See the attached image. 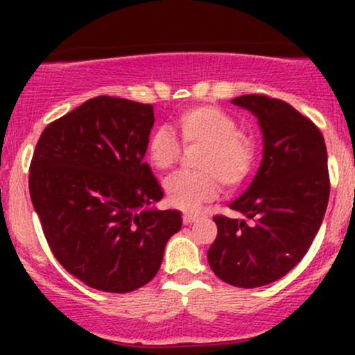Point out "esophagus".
I'll use <instances>...</instances> for the list:
<instances>
[{"instance_id": "34e87169", "label": "esophagus", "mask_w": 355, "mask_h": 355, "mask_svg": "<svg viewBox=\"0 0 355 355\" xmlns=\"http://www.w3.org/2000/svg\"><path fill=\"white\" fill-rule=\"evenodd\" d=\"M183 223H185V225H189V223H193V222H197V220H200L202 218V214H183Z\"/></svg>"}]
</instances>
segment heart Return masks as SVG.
Returning <instances> with one entry per match:
<instances>
[{"instance_id": "1", "label": "heart", "mask_w": 355, "mask_h": 355, "mask_svg": "<svg viewBox=\"0 0 355 355\" xmlns=\"http://www.w3.org/2000/svg\"><path fill=\"white\" fill-rule=\"evenodd\" d=\"M183 148L193 155L195 172H178L166 178L165 193L173 207L195 210L218 193L220 183L235 190L254 168L255 146L239 132L234 116L214 105H195L175 118ZM146 157L158 170H170L180 160L182 146L166 126H158L146 140Z\"/></svg>"}]
</instances>
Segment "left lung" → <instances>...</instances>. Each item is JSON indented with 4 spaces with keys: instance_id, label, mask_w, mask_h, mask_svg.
<instances>
[{
    "instance_id": "left-lung-1",
    "label": "left lung",
    "mask_w": 355,
    "mask_h": 355,
    "mask_svg": "<svg viewBox=\"0 0 355 355\" xmlns=\"http://www.w3.org/2000/svg\"><path fill=\"white\" fill-rule=\"evenodd\" d=\"M232 103L250 110L263 133V158L254 182L230 203L242 220L215 215L217 239L209 248L211 270L242 288L282 279L307 254L331 193L327 148L315 123L267 95Z\"/></svg>"
}]
</instances>
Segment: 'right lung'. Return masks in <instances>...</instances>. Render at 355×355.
Here are the masks:
<instances>
[{
  "instance_id": "right-lung-1",
  "label": "right lung",
  "mask_w": 355,
  "mask_h": 355,
  "mask_svg": "<svg viewBox=\"0 0 355 355\" xmlns=\"http://www.w3.org/2000/svg\"><path fill=\"white\" fill-rule=\"evenodd\" d=\"M153 105L95 96L43 130L30 195L61 267L96 291L126 294L157 275L178 210H152L164 190L145 164Z\"/></svg>"
}]
</instances>
